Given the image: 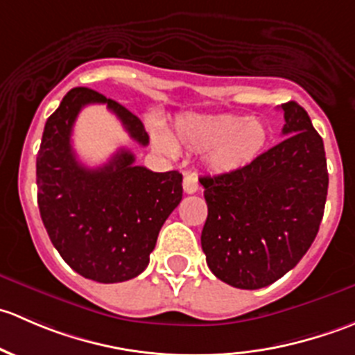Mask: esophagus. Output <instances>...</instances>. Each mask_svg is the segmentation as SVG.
Instances as JSON below:
<instances>
[{"instance_id":"esophagus-1","label":"esophagus","mask_w":355,"mask_h":355,"mask_svg":"<svg viewBox=\"0 0 355 355\" xmlns=\"http://www.w3.org/2000/svg\"><path fill=\"white\" fill-rule=\"evenodd\" d=\"M199 191V184H198V178L194 175L187 173L184 177V192L185 194H194V192Z\"/></svg>"}]
</instances>
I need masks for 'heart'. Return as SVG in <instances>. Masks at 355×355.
Listing matches in <instances>:
<instances>
[{"label":"heart","instance_id":"heart-1","mask_svg":"<svg viewBox=\"0 0 355 355\" xmlns=\"http://www.w3.org/2000/svg\"><path fill=\"white\" fill-rule=\"evenodd\" d=\"M156 146L177 155L178 146L189 151H207L206 163L214 173H232L249 166L270 142L266 121L241 114L185 113L175 120L173 137L157 123L151 127Z\"/></svg>","mask_w":355,"mask_h":355}]
</instances>
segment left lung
Masks as SVG:
<instances>
[{"label":"left lung","instance_id":"8db88e82","mask_svg":"<svg viewBox=\"0 0 355 355\" xmlns=\"http://www.w3.org/2000/svg\"><path fill=\"white\" fill-rule=\"evenodd\" d=\"M285 135L249 166L200 177L206 263L235 288L256 290L288 273L316 239L328 194L321 135L295 101L282 105Z\"/></svg>","mask_w":355,"mask_h":355}]
</instances>
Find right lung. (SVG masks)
<instances>
[{"instance_id":"add662e5","label":"right lung","mask_w":355,"mask_h":355,"mask_svg":"<svg viewBox=\"0 0 355 355\" xmlns=\"http://www.w3.org/2000/svg\"><path fill=\"white\" fill-rule=\"evenodd\" d=\"M94 103L108 106L135 142L149 144L142 121L125 106L92 89H71L42 132L37 204L53 245L71 270L99 284H118L146 270L184 191L178 171L135 166L127 149L103 166H84L71 148V130L80 110Z\"/></svg>"}]
</instances>
